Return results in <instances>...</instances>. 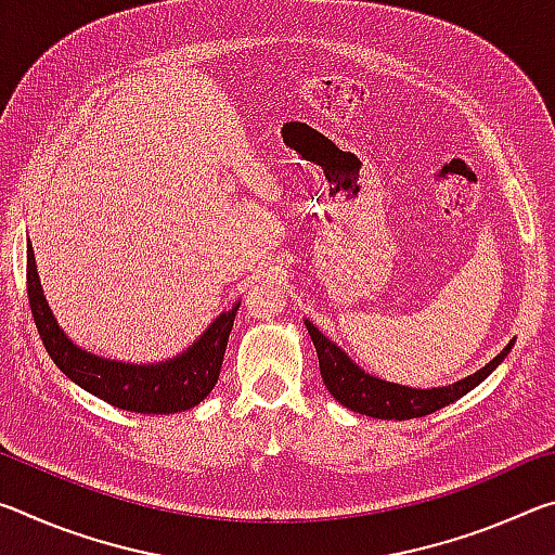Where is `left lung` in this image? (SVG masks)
<instances>
[{"mask_svg": "<svg viewBox=\"0 0 555 555\" xmlns=\"http://www.w3.org/2000/svg\"><path fill=\"white\" fill-rule=\"evenodd\" d=\"M304 323L315 345L318 364H321V377L325 382L327 391L333 393V399L340 401L345 409L364 413V416H372V418H384V421L421 418L448 406V403L457 401L460 397H465L467 391H473L477 384H482L487 377H490L514 347V340H509V345H506L494 360L487 362L482 370H477L465 379L448 384V387L413 389V387H403V384L379 379L374 377V374L364 372L360 364L352 362V357L347 354L340 345H335L331 337H325L311 321H304Z\"/></svg>", "mask_w": 555, "mask_h": 555, "instance_id": "obj_1", "label": "left lung"}]
</instances>
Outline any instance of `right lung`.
Wrapping results in <instances>:
<instances>
[{
    "label": "right lung",
    "mask_w": 555,
    "mask_h": 555,
    "mask_svg": "<svg viewBox=\"0 0 555 555\" xmlns=\"http://www.w3.org/2000/svg\"><path fill=\"white\" fill-rule=\"evenodd\" d=\"M26 288L36 327L59 370L80 389L131 413H181L208 397L220 377L222 357L240 300L205 327L198 340L171 360L134 364L92 354L75 345L55 321L43 296L31 242H26Z\"/></svg>",
    "instance_id": "obj_1"
}]
</instances>
